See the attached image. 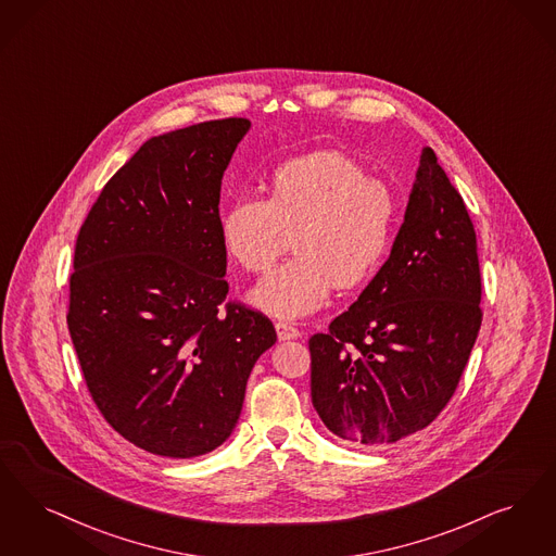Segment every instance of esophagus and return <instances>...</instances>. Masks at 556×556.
I'll return each instance as SVG.
<instances>
[{
    "label": "esophagus",
    "instance_id": "34e87169",
    "mask_svg": "<svg viewBox=\"0 0 556 556\" xmlns=\"http://www.w3.org/2000/svg\"><path fill=\"white\" fill-rule=\"evenodd\" d=\"M275 331H277L279 341H289V339H298V337H300V331H298L293 325L286 323V320H279V323L275 325Z\"/></svg>",
    "mask_w": 556,
    "mask_h": 556
}]
</instances>
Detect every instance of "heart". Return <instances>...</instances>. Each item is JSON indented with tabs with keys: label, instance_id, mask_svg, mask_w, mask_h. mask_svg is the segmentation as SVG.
<instances>
[{
	"label": "heart",
	"instance_id": "obj_1",
	"mask_svg": "<svg viewBox=\"0 0 556 556\" xmlns=\"http://www.w3.org/2000/svg\"><path fill=\"white\" fill-rule=\"evenodd\" d=\"M397 219L391 188L356 159L316 151L281 163L268 199L245 194L222 215L227 256L248 273H265L293 238L295 256L252 289L250 302L279 318L318 311L333 286L352 289L387 258Z\"/></svg>",
	"mask_w": 556,
	"mask_h": 556
}]
</instances>
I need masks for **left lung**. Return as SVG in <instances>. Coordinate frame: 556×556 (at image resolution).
<instances>
[{
	"instance_id": "1",
	"label": "left lung",
	"mask_w": 556,
	"mask_h": 556,
	"mask_svg": "<svg viewBox=\"0 0 556 556\" xmlns=\"http://www.w3.org/2000/svg\"><path fill=\"white\" fill-rule=\"evenodd\" d=\"M476 231L466 202L424 147L387 263L311 337L312 405L356 446H384L432 422L453 397L482 325Z\"/></svg>"
}]
</instances>
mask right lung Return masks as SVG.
<instances>
[{"label":"right lung","instance_id":"obj_1","mask_svg":"<svg viewBox=\"0 0 556 556\" xmlns=\"http://www.w3.org/2000/svg\"><path fill=\"white\" fill-rule=\"evenodd\" d=\"M244 117L147 140L83 223L67 329L92 401L126 441L199 457L229 439L273 323L225 304L222 179Z\"/></svg>","mask_w":556,"mask_h":556}]
</instances>
